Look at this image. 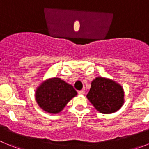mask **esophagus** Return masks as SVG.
I'll use <instances>...</instances> for the list:
<instances>
[{
	"label": "esophagus",
	"instance_id": "obj_1",
	"mask_svg": "<svg viewBox=\"0 0 149 149\" xmlns=\"http://www.w3.org/2000/svg\"><path fill=\"white\" fill-rule=\"evenodd\" d=\"M84 93H85V91H84V90H79L78 91L79 95H84Z\"/></svg>",
	"mask_w": 149,
	"mask_h": 149
}]
</instances>
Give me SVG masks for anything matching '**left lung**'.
Instances as JSON below:
<instances>
[{
  "mask_svg": "<svg viewBox=\"0 0 149 149\" xmlns=\"http://www.w3.org/2000/svg\"><path fill=\"white\" fill-rule=\"evenodd\" d=\"M86 97L101 113H114L119 110L124 103L122 86L115 81L100 77L93 80Z\"/></svg>",
  "mask_w": 149,
  "mask_h": 149,
  "instance_id": "1",
  "label": "left lung"
}]
</instances>
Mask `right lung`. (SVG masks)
<instances>
[{"instance_id": "right-lung-1", "label": "right lung", "mask_w": 149, "mask_h": 149, "mask_svg": "<svg viewBox=\"0 0 149 149\" xmlns=\"http://www.w3.org/2000/svg\"><path fill=\"white\" fill-rule=\"evenodd\" d=\"M77 95V92L70 84L58 77L45 81L36 92L38 105L49 113H58L68 101Z\"/></svg>"}]
</instances>
